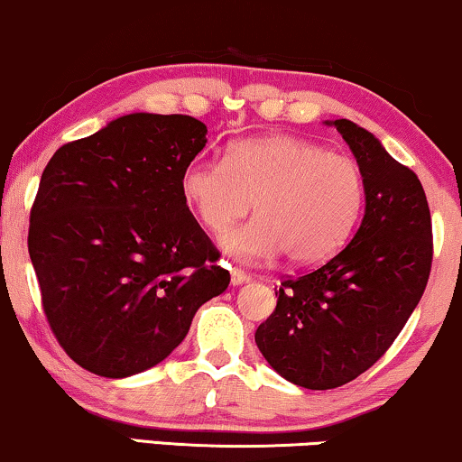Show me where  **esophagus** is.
Segmentation results:
<instances>
[{
	"label": "esophagus",
	"instance_id": "34e87169",
	"mask_svg": "<svg viewBox=\"0 0 462 462\" xmlns=\"http://www.w3.org/2000/svg\"><path fill=\"white\" fill-rule=\"evenodd\" d=\"M250 280H252V277L245 273L244 269H239V267L231 269V283H233V286H242V283H248Z\"/></svg>",
	"mask_w": 462,
	"mask_h": 462
}]
</instances>
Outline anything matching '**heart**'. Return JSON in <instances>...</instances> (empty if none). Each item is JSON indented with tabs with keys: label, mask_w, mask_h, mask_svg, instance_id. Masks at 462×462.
Returning a JSON list of instances; mask_svg holds the SVG:
<instances>
[{
	"label": "heart",
	"mask_w": 462,
	"mask_h": 462,
	"mask_svg": "<svg viewBox=\"0 0 462 462\" xmlns=\"http://www.w3.org/2000/svg\"><path fill=\"white\" fill-rule=\"evenodd\" d=\"M182 195L208 231L220 233L255 204L258 219L225 232L218 244L245 263L286 254L318 264L343 248L365 201V180L351 155L273 134L239 141L225 162H193Z\"/></svg>",
	"instance_id": "obj_1"
}]
</instances>
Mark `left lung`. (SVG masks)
<instances>
[{
	"instance_id": "left-lung-1",
	"label": "left lung",
	"mask_w": 462,
	"mask_h": 462,
	"mask_svg": "<svg viewBox=\"0 0 462 462\" xmlns=\"http://www.w3.org/2000/svg\"><path fill=\"white\" fill-rule=\"evenodd\" d=\"M364 172L365 212L324 264L282 280L254 340L271 368L299 384L337 389L381 359L425 292L433 229L419 176L368 130L334 122Z\"/></svg>"
}]
</instances>
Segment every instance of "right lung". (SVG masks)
<instances>
[{"label":"right lung","mask_w":462,"mask_h":462,"mask_svg":"<svg viewBox=\"0 0 462 462\" xmlns=\"http://www.w3.org/2000/svg\"><path fill=\"white\" fill-rule=\"evenodd\" d=\"M206 134L191 116L132 113L62 144L43 170L29 256L50 330L94 374L153 368L229 286L180 187Z\"/></svg>","instance_id":"add662e5"}]
</instances>
